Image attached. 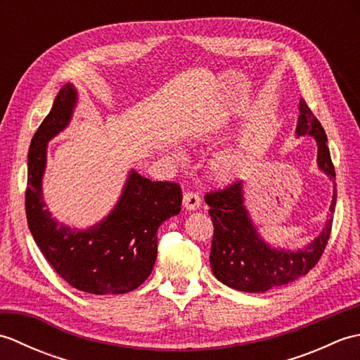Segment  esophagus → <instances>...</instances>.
Returning a JSON list of instances; mask_svg holds the SVG:
<instances>
[{
	"instance_id": "1",
	"label": "esophagus",
	"mask_w": 360,
	"mask_h": 360,
	"mask_svg": "<svg viewBox=\"0 0 360 360\" xmlns=\"http://www.w3.org/2000/svg\"><path fill=\"white\" fill-rule=\"evenodd\" d=\"M201 205V198L195 192H187L184 195V207L187 210H196Z\"/></svg>"
}]
</instances>
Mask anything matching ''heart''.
Returning <instances> with one entry per match:
<instances>
[{
    "label": "heart",
    "instance_id": "1",
    "mask_svg": "<svg viewBox=\"0 0 360 360\" xmlns=\"http://www.w3.org/2000/svg\"><path fill=\"white\" fill-rule=\"evenodd\" d=\"M176 158L182 159L181 151H174ZM243 160L238 153L235 151H224L215 158L212 162V173L219 182H231L236 179L241 173Z\"/></svg>",
    "mask_w": 360,
    "mask_h": 360
}]
</instances>
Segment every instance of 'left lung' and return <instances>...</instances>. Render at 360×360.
<instances>
[{
  "label": "left lung",
  "mask_w": 360,
  "mask_h": 360,
  "mask_svg": "<svg viewBox=\"0 0 360 360\" xmlns=\"http://www.w3.org/2000/svg\"><path fill=\"white\" fill-rule=\"evenodd\" d=\"M298 110L300 116L295 134L314 137L317 165L334 182L335 172L325 129L303 98H300ZM204 200L209 204V215L215 227L210 249V266L215 277L229 288L243 292H266L303 277L317 264L331 235L338 188L334 184L330 219L325 223L323 231L307 248L295 252L271 248L259 236L244 205L243 181L210 192Z\"/></svg>",
  "instance_id": "left-lung-1"
}]
</instances>
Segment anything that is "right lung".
I'll use <instances>...</instances> for the list:
<instances>
[{
	"mask_svg": "<svg viewBox=\"0 0 360 360\" xmlns=\"http://www.w3.org/2000/svg\"><path fill=\"white\" fill-rule=\"evenodd\" d=\"M77 91H58L52 110L30 141L27 155L26 218L44 258L60 277L88 294H125L148 278L158 257V229L181 212L176 182L150 181L129 172L117 204L101 223L79 231L58 224L43 201L46 148L70 124Z\"/></svg>",
	"mask_w": 360,
	"mask_h": 360,
	"instance_id": "right-lung-1",
	"label": "right lung"
}]
</instances>
